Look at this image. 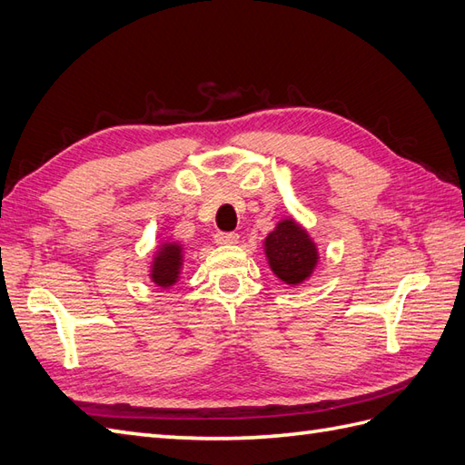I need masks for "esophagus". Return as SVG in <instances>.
Here are the masks:
<instances>
[{
	"instance_id": "obj_1",
	"label": "esophagus",
	"mask_w": 465,
	"mask_h": 465,
	"mask_svg": "<svg viewBox=\"0 0 465 465\" xmlns=\"http://www.w3.org/2000/svg\"><path fill=\"white\" fill-rule=\"evenodd\" d=\"M214 242H217V244H236V242H239V234H236V232H217V234H214Z\"/></svg>"
}]
</instances>
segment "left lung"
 <instances>
[{
	"mask_svg": "<svg viewBox=\"0 0 465 465\" xmlns=\"http://www.w3.org/2000/svg\"><path fill=\"white\" fill-rule=\"evenodd\" d=\"M266 256L274 274L286 284H300L318 264V252L300 226L292 219L282 221L266 239Z\"/></svg>",
	"mask_w": 465,
	"mask_h": 465,
	"instance_id": "left-lung-1",
	"label": "left lung"
}]
</instances>
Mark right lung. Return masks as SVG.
Instances as JSON below:
<instances>
[{"label":"right lung","instance_id":"1","mask_svg":"<svg viewBox=\"0 0 465 465\" xmlns=\"http://www.w3.org/2000/svg\"><path fill=\"white\" fill-rule=\"evenodd\" d=\"M181 270V246L179 244H163L157 252L152 268V280L157 286L167 288L177 282Z\"/></svg>","mask_w":465,"mask_h":465}]
</instances>
